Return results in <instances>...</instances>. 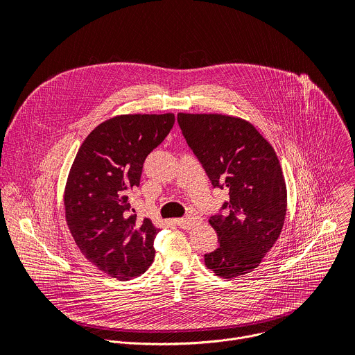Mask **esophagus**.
Returning a JSON list of instances; mask_svg holds the SVG:
<instances>
[{
  "instance_id": "1",
  "label": "esophagus",
  "mask_w": 355,
  "mask_h": 355,
  "mask_svg": "<svg viewBox=\"0 0 355 355\" xmlns=\"http://www.w3.org/2000/svg\"><path fill=\"white\" fill-rule=\"evenodd\" d=\"M175 223H177L180 227H182V229H192V227L200 225V223H202V219L198 218V216H193V215H188V216H185V218H182V219H177Z\"/></svg>"
}]
</instances>
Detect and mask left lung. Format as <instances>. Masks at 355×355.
<instances>
[{
	"instance_id": "left-lung-1",
	"label": "left lung",
	"mask_w": 355,
	"mask_h": 355,
	"mask_svg": "<svg viewBox=\"0 0 355 355\" xmlns=\"http://www.w3.org/2000/svg\"><path fill=\"white\" fill-rule=\"evenodd\" d=\"M182 135L214 188H226L225 215L209 219L219 247L205 266L220 278L257 268L278 240L286 215V185L272 146L250 122L219 114H178Z\"/></svg>"
}]
</instances>
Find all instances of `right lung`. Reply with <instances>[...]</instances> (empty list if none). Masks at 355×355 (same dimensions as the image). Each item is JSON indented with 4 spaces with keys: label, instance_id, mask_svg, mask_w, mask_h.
<instances>
[{
    "label": "right lung",
    "instance_id": "1",
    "mask_svg": "<svg viewBox=\"0 0 355 355\" xmlns=\"http://www.w3.org/2000/svg\"><path fill=\"white\" fill-rule=\"evenodd\" d=\"M174 121V114L111 118L87 136L71 166L64 189L70 233L89 263L121 281L139 277L155 260L159 229L147 218L136 220L128 193Z\"/></svg>",
    "mask_w": 355,
    "mask_h": 355
}]
</instances>
